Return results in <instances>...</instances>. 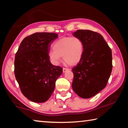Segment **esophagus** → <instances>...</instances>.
I'll list each match as a JSON object with an SVG mask.
<instances>
[{
	"instance_id": "esophagus-1",
	"label": "esophagus",
	"mask_w": 128,
	"mask_h": 128,
	"mask_svg": "<svg viewBox=\"0 0 128 128\" xmlns=\"http://www.w3.org/2000/svg\"><path fill=\"white\" fill-rule=\"evenodd\" d=\"M68 70H69L68 68H62V71H63L64 73L66 72V71Z\"/></svg>"
}]
</instances>
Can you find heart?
Wrapping results in <instances>:
<instances>
[{
	"instance_id": "1",
	"label": "heart",
	"mask_w": 128,
	"mask_h": 128,
	"mask_svg": "<svg viewBox=\"0 0 128 128\" xmlns=\"http://www.w3.org/2000/svg\"><path fill=\"white\" fill-rule=\"evenodd\" d=\"M54 50L50 51L48 56L53 64L58 66L63 60L70 66L78 63L84 54V43L77 36H66L60 38L54 43Z\"/></svg>"
}]
</instances>
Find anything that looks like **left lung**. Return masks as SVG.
I'll list each match as a JSON object with an SVG mask.
<instances>
[{"label":"left lung","mask_w":128,"mask_h":128,"mask_svg":"<svg viewBox=\"0 0 128 128\" xmlns=\"http://www.w3.org/2000/svg\"><path fill=\"white\" fill-rule=\"evenodd\" d=\"M84 43L81 60L72 68L73 90L82 98H90L107 85L112 69L111 49L103 36L89 30L73 33Z\"/></svg>","instance_id":"obj_1"}]
</instances>
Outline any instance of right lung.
Masks as SVG:
<instances>
[{"mask_svg":"<svg viewBox=\"0 0 128 128\" xmlns=\"http://www.w3.org/2000/svg\"><path fill=\"white\" fill-rule=\"evenodd\" d=\"M58 36L42 32L28 36L15 55V77L22 94L33 102L43 103L50 98L56 80L62 73V67L52 64L48 56Z\"/></svg>","mask_w":128,"mask_h":128,"instance_id":"obj_1","label":"right lung"}]
</instances>
